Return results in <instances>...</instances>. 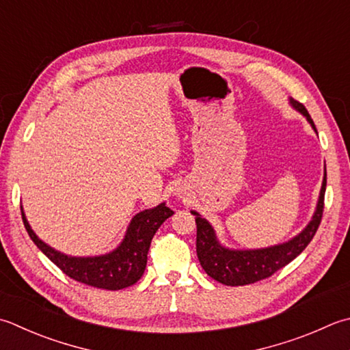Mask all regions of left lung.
Here are the masks:
<instances>
[{"instance_id": "obj_1", "label": "left lung", "mask_w": 350, "mask_h": 350, "mask_svg": "<svg viewBox=\"0 0 350 350\" xmlns=\"http://www.w3.org/2000/svg\"><path fill=\"white\" fill-rule=\"evenodd\" d=\"M291 105L302 112L306 120L310 121L312 129L316 130V124L308 113L306 107L296 100H291ZM325 191H326V173L323 177V185H321L317 211L314 214L311 223L291 241L275 245V247L269 249H259V250H229L221 247L218 244L214 229L212 226L202 218L197 212H193L196 215V224H197V256L200 261L203 270L208 275L215 279L217 282L238 286V285H247L255 284L258 280H262L275 275L278 270L282 269L286 264H290L294 258L299 256L300 253L305 250L311 239L316 235V232L320 226L321 217H323L325 209Z\"/></svg>"}]
</instances>
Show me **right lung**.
I'll list each match as a JSON object with an SVG mask.
<instances>
[{
  "label": "right lung",
  "mask_w": 350,
  "mask_h": 350,
  "mask_svg": "<svg viewBox=\"0 0 350 350\" xmlns=\"http://www.w3.org/2000/svg\"><path fill=\"white\" fill-rule=\"evenodd\" d=\"M21 214H23V221L31 241L66 276L85 285H91L94 288L121 290L136 284L144 275L150 243L161 224L173 215V211L167 208L165 203H162L154 209L139 212L133 217L120 247L109 255L95 258H71L51 249L50 245L40 241L31 230L23 211Z\"/></svg>",
  "instance_id": "add662e5"
}]
</instances>
